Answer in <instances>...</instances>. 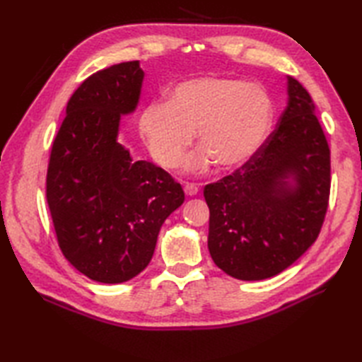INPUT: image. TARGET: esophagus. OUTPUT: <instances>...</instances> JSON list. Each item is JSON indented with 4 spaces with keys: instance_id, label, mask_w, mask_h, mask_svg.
Segmentation results:
<instances>
[{
    "instance_id": "obj_1",
    "label": "esophagus",
    "mask_w": 362,
    "mask_h": 362,
    "mask_svg": "<svg viewBox=\"0 0 362 362\" xmlns=\"http://www.w3.org/2000/svg\"><path fill=\"white\" fill-rule=\"evenodd\" d=\"M183 191H185L187 196H196L199 193V187L194 185V183H187V185L183 187Z\"/></svg>"
}]
</instances>
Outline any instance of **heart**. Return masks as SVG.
I'll return each mask as SVG.
<instances>
[{
	"label": "heart",
	"instance_id": "obj_1",
	"mask_svg": "<svg viewBox=\"0 0 362 362\" xmlns=\"http://www.w3.org/2000/svg\"><path fill=\"white\" fill-rule=\"evenodd\" d=\"M271 96L233 78H197L180 82L169 101H153L143 110L140 130L151 156L163 168L179 166L194 140L202 146L185 168L202 173L214 161L236 169L255 156L272 126Z\"/></svg>",
	"mask_w": 362,
	"mask_h": 362
}]
</instances>
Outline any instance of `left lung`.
Instances as JSON below:
<instances>
[{"label": "left lung", "instance_id": "obj_1", "mask_svg": "<svg viewBox=\"0 0 362 362\" xmlns=\"http://www.w3.org/2000/svg\"><path fill=\"white\" fill-rule=\"evenodd\" d=\"M314 109L308 91L288 76V104L276 129L247 163L204 189L210 255L233 279H271L319 236L332 179Z\"/></svg>", "mask_w": 362, "mask_h": 362}]
</instances>
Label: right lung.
Masks as SVG:
<instances>
[{
    "instance_id": "obj_1",
    "label": "right lung",
    "mask_w": 362,
    "mask_h": 362,
    "mask_svg": "<svg viewBox=\"0 0 362 362\" xmlns=\"http://www.w3.org/2000/svg\"><path fill=\"white\" fill-rule=\"evenodd\" d=\"M144 71L122 62L91 74L66 104L52 143L46 201L65 258L88 279H134L153 255L160 227L185 201L180 183L118 143L136 110Z\"/></svg>"
}]
</instances>
